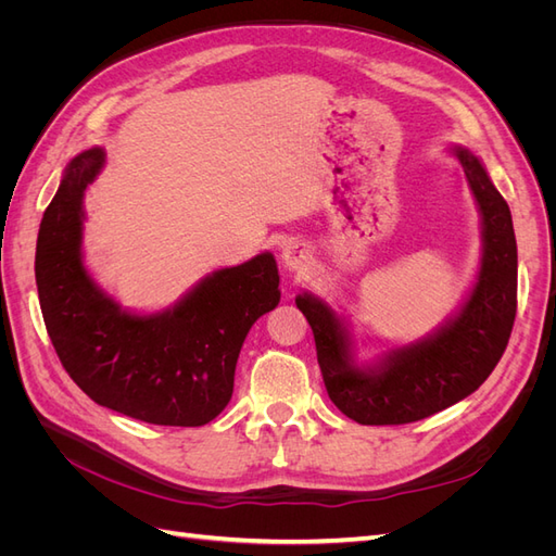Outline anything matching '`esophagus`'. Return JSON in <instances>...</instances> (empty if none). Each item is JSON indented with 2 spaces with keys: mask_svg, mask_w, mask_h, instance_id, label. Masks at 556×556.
<instances>
[{
  "mask_svg": "<svg viewBox=\"0 0 556 556\" xmlns=\"http://www.w3.org/2000/svg\"><path fill=\"white\" fill-rule=\"evenodd\" d=\"M311 260H313L311 248L301 241L285 245V250H282V262H285V266L292 268V271H304V268L311 266Z\"/></svg>",
  "mask_w": 556,
  "mask_h": 556,
  "instance_id": "1",
  "label": "esophagus"
}]
</instances>
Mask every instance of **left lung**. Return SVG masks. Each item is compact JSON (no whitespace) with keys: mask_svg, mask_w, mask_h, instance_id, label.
I'll use <instances>...</instances> for the list:
<instances>
[{"mask_svg":"<svg viewBox=\"0 0 556 556\" xmlns=\"http://www.w3.org/2000/svg\"><path fill=\"white\" fill-rule=\"evenodd\" d=\"M482 213V266L457 317L431 339L392 350L378 368H357L341 319L313 294L296 308L313 329L327 394L359 425H408L473 394L490 378L508 345L517 313V243L506 199L480 160L454 148Z\"/></svg>","mask_w":556,"mask_h":556,"instance_id":"obj_1","label":"left lung"}]
</instances>
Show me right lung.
I'll return each mask as SVG.
<instances>
[{"label": "right lung", "mask_w": 556, "mask_h": 556, "mask_svg": "<svg viewBox=\"0 0 556 556\" xmlns=\"http://www.w3.org/2000/svg\"><path fill=\"white\" fill-rule=\"evenodd\" d=\"M104 150L72 160L37 239L43 323L70 378L94 403L148 425L201 427L225 410L241 345L280 301L271 252L201 280L172 311L129 315L97 288L80 257L83 192Z\"/></svg>", "instance_id": "obj_1"}]
</instances>
